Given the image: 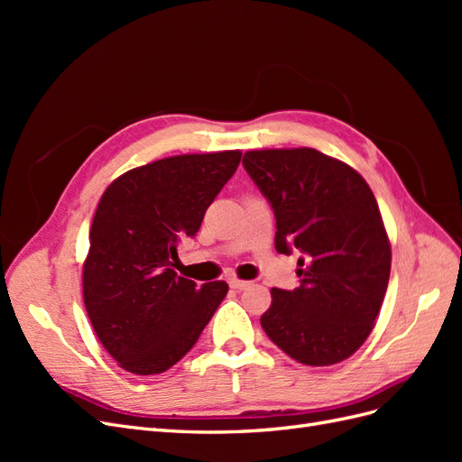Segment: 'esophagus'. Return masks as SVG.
Masks as SVG:
<instances>
[{"label":"esophagus","mask_w":462,"mask_h":462,"mask_svg":"<svg viewBox=\"0 0 462 462\" xmlns=\"http://www.w3.org/2000/svg\"><path fill=\"white\" fill-rule=\"evenodd\" d=\"M250 285V282H243V279H236V277H229V287L235 291H243Z\"/></svg>","instance_id":"1"}]
</instances>
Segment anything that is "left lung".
<instances>
[{
    "label": "left lung",
    "instance_id": "1",
    "mask_svg": "<svg viewBox=\"0 0 462 462\" xmlns=\"http://www.w3.org/2000/svg\"><path fill=\"white\" fill-rule=\"evenodd\" d=\"M243 165L273 209L275 250L300 253V285L272 289L260 324L300 365H337L368 339L387 291L391 246L374 192L314 148L253 150Z\"/></svg>",
    "mask_w": 462,
    "mask_h": 462
}]
</instances>
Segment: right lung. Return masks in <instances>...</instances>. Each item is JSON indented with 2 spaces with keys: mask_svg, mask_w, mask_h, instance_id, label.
<instances>
[{
  "mask_svg": "<svg viewBox=\"0 0 462 462\" xmlns=\"http://www.w3.org/2000/svg\"><path fill=\"white\" fill-rule=\"evenodd\" d=\"M239 162V150L165 158L127 171L102 194L82 292L97 339L127 372L170 370L226 299V282L197 285L179 277L173 262Z\"/></svg>",
  "mask_w": 462,
  "mask_h": 462,
  "instance_id": "1",
  "label": "right lung"
}]
</instances>
